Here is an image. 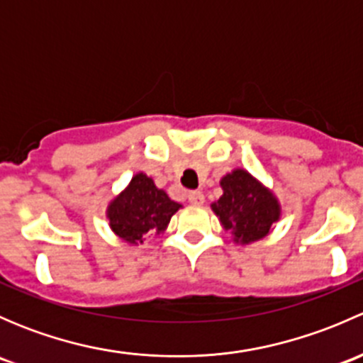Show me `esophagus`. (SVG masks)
Here are the masks:
<instances>
[{"instance_id":"34e87169","label":"esophagus","mask_w":363,"mask_h":363,"mask_svg":"<svg viewBox=\"0 0 363 363\" xmlns=\"http://www.w3.org/2000/svg\"><path fill=\"white\" fill-rule=\"evenodd\" d=\"M189 203L193 205H202L203 203V195L200 191H189L188 193Z\"/></svg>"}]
</instances>
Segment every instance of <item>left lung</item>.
<instances>
[{"instance_id": "1", "label": "left lung", "mask_w": 363, "mask_h": 363, "mask_svg": "<svg viewBox=\"0 0 363 363\" xmlns=\"http://www.w3.org/2000/svg\"><path fill=\"white\" fill-rule=\"evenodd\" d=\"M219 186L223 195L211 203L212 212L232 240L240 246L265 239L281 219L279 199L244 168H233L223 175Z\"/></svg>"}]
</instances>
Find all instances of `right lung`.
<instances>
[{"instance_id": "1", "label": "right lung", "mask_w": 363, "mask_h": 363, "mask_svg": "<svg viewBox=\"0 0 363 363\" xmlns=\"http://www.w3.org/2000/svg\"><path fill=\"white\" fill-rule=\"evenodd\" d=\"M181 207L149 175L138 172L126 188L108 202L105 214L108 226L121 242L138 246L149 235L163 233L172 216Z\"/></svg>"}]
</instances>
